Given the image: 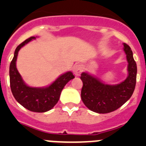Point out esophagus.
Wrapping results in <instances>:
<instances>
[{
	"mask_svg": "<svg viewBox=\"0 0 146 146\" xmlns=\"http://www.w3.org/2000/svg\"><path fill=\"white\" fill-rule=\"evenodd\" d=\"M72 70H73V73L75 74L76 76H79L81 74V72H82V66L80 65V64H77V65H74L72 68Z\"/></svg>",
	"mask_w": 146,
	"mask_h": 146,
	"instance_id": "34e87169",
	"label": "esophagus"
}]
</instances>
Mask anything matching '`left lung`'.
<instances>
[{"instance_id": "obj_1", "label": "left lung", "mask_w": 146, "mask_h": 146, "mask_svg": "<svg viewBox=\"0 0 146 146\" xmlns=\"http://www.w3.org/2000/svg\"><path fill=\"white\" fill-rule=\"evenodd\" d=\"M123 50L128 61V77L117 85H108L96 77L82 72L80 79L83 86L81 99L84 104L97 113H108L118 109L128 101L136 85L137 64L128 44L123 43Z\"/></svg>"}]
</instances>
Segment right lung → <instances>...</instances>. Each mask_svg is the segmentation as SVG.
Masks as SVG:
<instances>
[{"label":"right lung","instance_id":"1","mask_svg":"<svg viewBox=\"0 0 146 146\" xmlns=\"http://www.w3.org/2000/svg\"><path fill=\"white\" fill-rule=\"evenodd\" d=\"M31 36L18 45L9 66L10 87L17 101L27 110L36 113H44L52 109L58 102L60 93L67 82L74 79L72 72H66L47 87L33 88L27 86L16 67L17 55L20 48L35 39Z\"/></svg>","mask_w":146,"mask_h":146}]
</instances>
